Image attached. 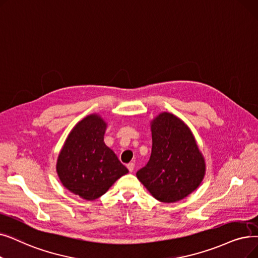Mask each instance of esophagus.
I'll return each instance as SVG.
<instances>
[{
  "instance_id": "obj_1",
  "label": "esophagus",
  "mask_w": 258,
  "mask_h": 258,
  "mask_svg": "<svg viewBox=\"0 0 258 258\" xmlns=\"http://www.w3.org/2000/svg\"><path fill=\"white\" fill-rule=\"evenodd\" d=\"M126 166H127V169H128L130 172H133L134 169H135V163H134V162H130Z\"/></svg>"
}]
</instances>
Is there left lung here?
<instances>
[{"label":"left lung","instance_id":"left-lung-1","mask_svg":"<svg viewBox=\"0 0 258 258\" xmlns=\"http://www.w3.org/2000/svg\"><path fill=\"white\" fill-rule=\"evenodd\" d=\"M152 154L137 178L161 203H176L191 194L206 172L203 154L183 121L162 113L152 121Z\"/></svg>","mask_w":258,"mask_h":258}]
</instances>
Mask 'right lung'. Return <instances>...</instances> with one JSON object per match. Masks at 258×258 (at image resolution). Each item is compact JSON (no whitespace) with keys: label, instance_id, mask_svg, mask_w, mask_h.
I'll return each instance as SVG.
<instances>
[{"label":"right lung","instance_id":"add662e5","mask_svg":"<svg viewBox=\"0 0 258 258\" xmlns=\"http://www.w3.org/2000/svg\"><path fill=\"white\" fill-rule=\"evenodd\" d=\"M106 123L98 115L84 118L67 137L57 162L62 184L85 200H95L128 173L103 136Z\"/></svg>","mask_w":258,"mask_h":258}]
</instances>
